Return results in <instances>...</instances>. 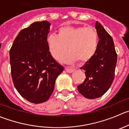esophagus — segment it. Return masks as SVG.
<instances>
[{"mask_svg": "<svg viewBox=\"0 0 129 129\" xmlns=\"http://www.w3.org/2000/svg\"><path fill=\"white\" fill-rule=\"evenodd\" d=\"M65 69H66V72H67V73H72V72H73L74 71V69H71L69 67H66Z\"/></svg>", "mask_w": 129, "mask_h": 129, "instance_id": "34e87169", "label": "esophagus"}]
</instances>
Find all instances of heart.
<instances>
[{
  "mask_svg": "<svg viewBox=\"0 0 129 129\" xmlns=\"http://www.w3.org/2000/svg\"><path fill=\"white\" fill-rule=\"evenodd\" d=\"M98 43V36L96 30L91 27L62 26L57 35H50L47 43L51 55L57 60L62 59L66 63H72L79 60L87 62L96 53Z\"/></svg>",
  "mask_w": 129,
  "mask_h": 129,
  "instance_id": "b5f03b06",
  "label": "heart"
}]
</instances>
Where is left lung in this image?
I'll use <instances>...</instances> for the list:
<instances>
[{"instance_id":"obj_1","label":"left lung","mask_w":129,"mask_h":129,"mask_svg":"<svg viewBox=\"0 0 129 129\" xmlns=\"http://www.w3.org/2000/svg\"><path fill=\"white\" fill-rule=\"evenodd\" d=\"M95 27L100 39L97 49L81 68L86 78L77 86L79 92L88 99L99 98L108 91L114 79L117 61L113 38L98 21Z\"/></svg>"}]
</instances>
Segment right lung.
Masks as SVG:
<instances>
[{
    "mask_svg": "<svg viewBox=\"0 0 129 129\" xmlns=\"http://www.w3.org/2000/svg\"><path fill=\"white\" fill-rule=\"evenodd\" d=\"M50 26L48 21H38L22 29L9 52L14 85L22 97L35 104L48 100L63 71L48 50Z\"/></svg>",
    "mask_w": 129,
    "mask_h": 129,
    "instance_id": "right-lung-1",
    "label": "right lung"
}]
</instances>
